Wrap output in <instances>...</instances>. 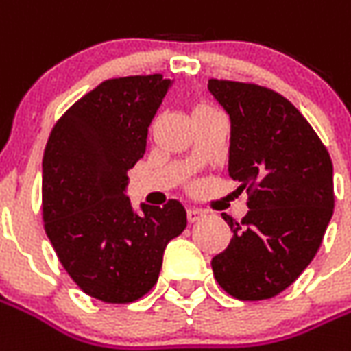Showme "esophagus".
<instances>
[{"mask_svg":"<svg viewBox=\"0 0 351 351\" xmlns=\"http://www.w3.org/2000/svg\"><path fill=\"white\" fill-rule=\"evenodd\" d=\"M186 217H188V222H199V220H203V217H205V213L199 209H188L186 210Z\"/></svg>","mask_w":351,"mask_h":351,"instance_id":"34e87169","label":"esophagus"}]
</instances>
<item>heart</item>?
<instances>
[{"instance_id": "obj_1", "label": "heart", "mask_w": 351, "mask_h": 351, "mask_svg": "<svg viewBox=\"0 0 351 351\" xmlns=\"http://www.w3.org/2000/svg\"><path fill=\"white\" fill-rule=\"evenodd\" d=\"M197 108H207V106H203V104H199V106H195V110H197Z\"/></svg>"}]
</instances>
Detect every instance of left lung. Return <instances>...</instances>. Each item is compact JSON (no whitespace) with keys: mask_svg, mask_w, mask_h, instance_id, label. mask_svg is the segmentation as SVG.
<instances>
[{"mask_svg":"<svg viewBox=\"0 0 351 351\" xmlns=\"http://www.w3.org/2000/svg\"><path fill=\"white\" fill-rule=\"evenodd\" d=\"M230 116L228 173L249 192L241 222L210 266L218 285L239 300L285 291L319 249L335 209L332 161L312 125L279 93L254 83L209 80Z\"/></svg>","mask_w":351,"mask_h":351,"instance_id":"8db88e82","label":"left lung"}]
</instances>
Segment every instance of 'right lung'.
<instances>
[{"mask_svg":"<svg viewBox=\"0 0 351 351\" xmlns=\"http://www.w3.org/2000/svg\"><path fill=\"white\" fill-rule=\"evenodd\" d=\"M171 80L161 73L102 82L51 131L43 154V220L56 256L83 293L108 304L138 300L159 278L163 251L186 228L182 203L141 205L125 188L144 156Z\"/></svg>","mask_w":351,"mask_h":351,"instance_id":"add662e5","label":"right lung"}]
</instances>
